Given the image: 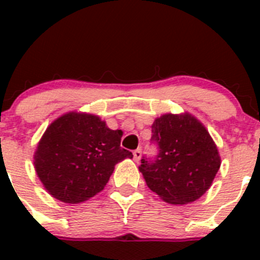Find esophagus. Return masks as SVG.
<instances>
[{
	"instance_id": "1",
	"label": "esophagus",
	"mask_w": 260,
	"mask_h": 260,
	"mask_svg": "<svg viewBox=\"0 0 260 260\" xmlns=\"http://www.w3.org/2000/svg\"><path fill=\"white\" fill-rule=\"evenodd\" d=\"M141 154H142V152H141L140 148H137L136 151H133V158H135L136 162H138L141 159Z\"/></svg>"
}]
</instances>
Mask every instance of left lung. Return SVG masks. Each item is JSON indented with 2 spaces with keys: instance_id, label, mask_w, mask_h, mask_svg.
Returning <instances> with one entry per match:
<instances>
[{
  "instance_id": "left-lung-1",
  "label": "left lung",
  "mask_w": 260,
  "mask_h": 260,
  "mask_svg": "<svg viewBox=\"0 0 260 260\" xmlns=\"http://www.w3.org/2000/svg\"><path fill=\"white\" fill-rule=\"evenodd\" d=\"M151 141L159 152L153 161L141 159L140 171L149 188L174 205L200 199L210 188L221 165L205 125L192 114L167 113L152 124Z\"/></svg>"
}]
</instances>
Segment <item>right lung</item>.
Returning <instances> with one entry per match:
<instances>
[{"instance_id": "1", "label": "right lung", "mask_w": 260, "mask_h": 260, "mask_svg": "<svg viewBox=\"0 0 260 260\" xmlns=\"http://www.w3.org/2000/svg\"><path fill=\"white\" fill-rule=\"evenodd\" d=\"M122 136V131L108 128L98 115H60L36 147L38 177L50 195L62 203L89 200L106 187L118 162L133 157L120 147Z\"/></svg>"}]
</instances>
